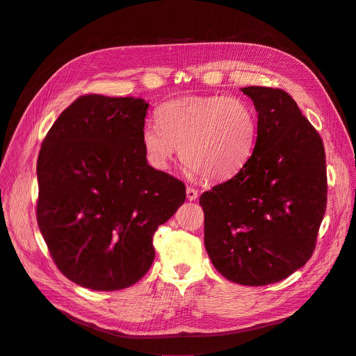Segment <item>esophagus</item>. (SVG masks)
<instances>
[{"instance_id": "34e87169", "label": "esophagus", "mask_w": 356, "mask_h": 356, "mask_svg": "<svg viewBox=\"0 0 356 356\" xmlns=\"http://www.w3.org/2000/svg\"><path fill=\"white\" fill-rule=\"evenodd\" d=\"M187 199L188 200H196L197 199V190L193 187H187Z\"/></svg>"}]
</instances>
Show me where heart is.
I'll return each instance as SVG.
<instances>
[{
  "label": "heart",
  "mask_w": 356,
  "mask_h": 356,
  "mask_svg": "<svg viewBox=\"0 0 356 356\" xmlns=\"http://www.w3.org/2000/svg\"><path fill=\"white\" fill-rule=\"evenodd\" d=\"M157 122L143 126L144 152L156 168H166L181 148L191 174L208 181L234 177L250 160L257 118L250 104L227 96L170 101L157 110Z\"/></svg>",
  "instance_id": "heart-1"
}]
</instances>
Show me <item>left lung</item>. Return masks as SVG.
Instances as JSON below:
<instances>
[{
	"instance_id": "1",
	"label": "left lung",
	"mask_w": 356,
	"mask_h": 356,
	"mask_svg": "<svg viewBox=\"0 0 356 356\" xmlns=\"http://www.w3.org/2000/svg\"><path fill=\"white\" fill-rule=\"evenodd\" d=\"M258 113L246 165L204 191V248L229 281L260 286L303 267L327 208L325 149L316 129L282 89L250 86Z\"/></svg>"
}]
</instances>
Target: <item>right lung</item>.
Instances as JSON below:
<instances>
[{"label":"right lung","mask_w":356,"mask_h":356,"mask_svg":"<svg viewBox=\"0 0 356 356\" xmlns=\"http://www.w3.org/2000/svg\"><path fill=\"white\" fill-rule=\"evenodd\" d=\"M148 104L84 95L63 110L37 160V222L74 284L115 291L154 260L153 236L186 200L184 182L147 163Z\"/></svg>","instance_id":"right-lung-1"}]
</instances>
